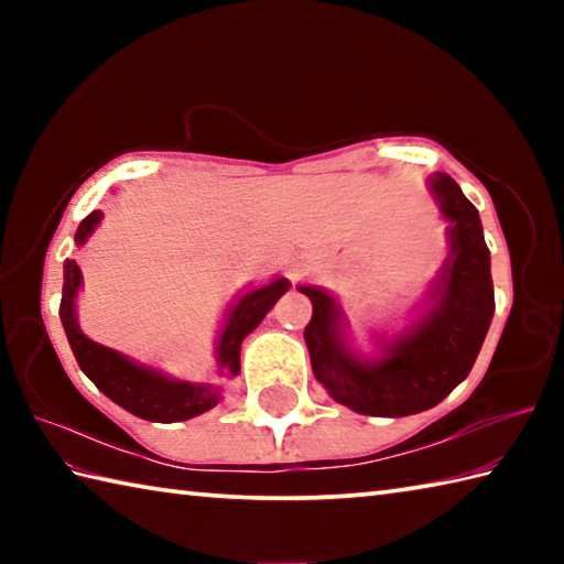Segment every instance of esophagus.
Wrapping results in <instances>:
<instances>
[{"label":"esophagus","mask_w":564,"mask_h":564,"mask_svg":"<svg viewBox=\"0 0 564 564\" xmlns=\"http://www.w3.org/2000/svg\"><path fill=\"white\" fill-rule=\"evenodd\" d=\"M301 279V273H293V281H299Z\"/></svg>","instance_id":"obj_1"}]
</instances>
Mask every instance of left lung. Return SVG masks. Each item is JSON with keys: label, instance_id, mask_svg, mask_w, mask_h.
Segmentation results:
<instances>
[{"label": "left lung", "instance_id": "left-lung-1", "mask_svg": "<svg viewBox=\"0 0 564 564\" xmlns=\"http://www.w3.org/2000/svg\"><path fill=\"white\" fill-rule=\"evenodd\" d=\"M427 191L447 221V256L413 321L403 330L373 333V352H358L350 321L323 285L299 291L313 303L305 326L313 376L336 403L360 415L403 417L431 410L470 373L495 313L490 251L477 208L455 181L435 171Z\"/></svg>", "mask_w": 564, "mask_h": 564}]
</instances>
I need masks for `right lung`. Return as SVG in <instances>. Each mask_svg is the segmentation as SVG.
I'll return each mask as SVG.
<instances>
[{
	"label": "right lung",
	"instance_id": "add662e5",
	"mask_svg": "<svg viewBox=\"0 0 564 564\" xmlns=\"http://www.w3.org/2000/svg\"><path fill=\"white\" fill-rule=\"evenodd\" d=\"M104 214L91 212L79 224L74 234V243L84 246L89 236L97 231ZM84 285L82 269L76 261H64V289H62V305L59 318L69 340L72 352L79 368L84 370L94 386H97L104 395L111 398L113 403L129 410L131 415L151 420V423H178V420H188L206 413L221 400V386L212 383V380H178L171 378L161 370L144 366V362L133 360L123 352L101 346V343L91 340L87 333L82 330L79 318H76V299ZM291 289V281L279 279L269 281L259 289H248L234 295L224 313L221 330H218L216 340V376L234 378L241 373V343L259 323L265 318L275 301Z\"/></svg>",
	"mask_w": 564,
	"mask_h": 564
}]
</instances>
